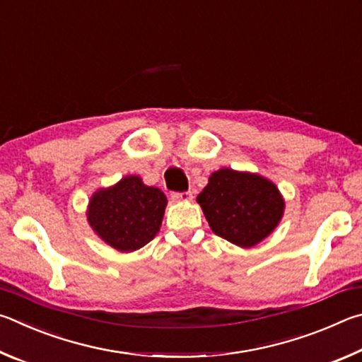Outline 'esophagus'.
Here are the masks:
<instances>
[{
	"mask_svg": "<svg viewBox=\"0 0 362 362\" xmlns=\"http://www.w3.org/2000/svg\"><path fill=\"white\" fill-rule=\"evenodd\" d=\"M173 199L177 201V203H188V201L193 199L192 192H183V193H174Z\"/></svg>",
	"mask_w": 362,
	"mask_h": 362,
	"instance_id": "esophagus-1",
	"label": "esophagus"
}]
</instances>
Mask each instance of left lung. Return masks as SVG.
Wrapping results in <instances>:
<instances>
[{"instance_id": "left-lung-1", "label": "left lung", "mask_w": 362, "mask_h": 362, "mask_svg": "<svg viewBox=\"0 0 362 362\" xmlns=\"http://www.w3.org/2000/svg\"><path fill=\"white\" fill-rule=\"evenodd\" d=\"M196 201L211 230L240 247L265 240L284 214V199L273 182L230 168L214 173Z\"/></svg>"}]
</instances>
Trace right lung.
Instances as JSON below:
<instances>
[{
    "label": "right lung",
    "instance_id": "obj_1",
    "mask_svg": "<svg viewBox=\"0 0 362 362\" xmlns=\"http://www.w3.org/2000/svg\"><path fill=\"white\" fill-rule=\"evenodd\" d=\"M168 198L159 188L127 175L110 188H100L88 206V222L100 240L119 252L148 244L161 228Z\"/></svg>",
    "mask_w": 362,
    "mask_h": 362
}]
</instances>
